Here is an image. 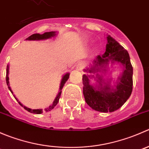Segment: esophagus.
<instances>
[{"label":"esophagus","mask_w":149,"mask_h":149,"mask_svg":"<svg viewBox=\"0 0 149 149\" xmlns=\"http://www.w3.org/2000/svg\"><path fill=\"white\" fill-rule=\"evenodd\" d=\"M84 63L82 62L79 63L77 64V65H76V70H79V71H81V70L84 69Z\"/></svg>","instance_id":"1"}]
</instances>
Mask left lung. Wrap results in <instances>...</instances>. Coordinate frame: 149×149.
Listing matches in <instances>:
<instances>
[{"label": "left lung", "mask_w": 149, "mask_h": 149, "mask_svg": "<svg viewBox=\"0 0 149 149\" xmlns=\"http://www.w3.org/2000/svg\"><path fill=\"white\" fill-rule=\"evenodd\" d=\"M107 43L104 55L98 56L93 61V65L84 71L94 75L84 74L83 94L87 104L93 109L101 112H112L120 108L131 95L133 90V66L126 49L110 35L107 37ZM109 62L123 65L121 76L113 85L111 79H103L109 68ZM101 72L100 75L98 72ZM94 78L97 84H91L90 79Z\"/></svg>", "instance_id": "obj_1"}]
</instances>
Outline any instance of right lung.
I'll return each mask as SVG.
<instances>
[{
    "label": "right lung",
    "mask_w": 149,
    "mask_h": 149,
    "mask_svg": "<svg viewBox=\"0 0 149 149\" xmlns=\"http://www.w3.org/2000/svg\"><path fill=\"white\" fill-rule=\"evenodd\" d=\"M55 35H56V31H49V32H45L42 34H32V35L30 36V37H29L28 38H26V40H29V41L30 40H47V39H50V38H52V37H54ZM8 73H9V65H7V68H6V84H7V85H8V89H9L10 91V92L13 94V91H12L11 88H10V85H9V81H8L9 80V77H8ZM69 75H70V73H65V75H63V78H62V80H61V85H60V88H59L60 90H59V91H58V94H57L56 97H55V100H54L52 104H51L50 106H49V107H47L46 109H45V110H43V109H30V108L26 107L24 106V105L22 104L20 102H19V100L16 99V97H15L14 95H13V97H14V98L17 100V102H19V104L21 105V106L24 107V108L26 110H27L28 112H31V113L41 114V113H42L44 111H45V112H49V111L52 110V109H53L55 106H56L57 104L58 103V102H59V99H60V97H61V92H62V91H61V90H62L64 84H65V82L67 81L68 79H69Z\"/></svg>",
    "instance_id": "1"
}]
</instances>
